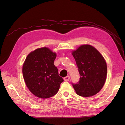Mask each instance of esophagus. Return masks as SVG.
Returning <instances> with one entry per match:
<instances>
[{"instance_id": "34e87169", "label": "esophagus", "mask_w": 125, "mask_h": 125, "mask_svg": "<svg viewBox=\"0 0 125 125\" xmlns=\"http://www.w3.org/2000/svg\"><path fill=\"white\" fill-rule=\"evenodd\" d=\"M63 79H64V80L66 81H68L70 79V77L69 76V75H67V76L64 77Z\"/></svg>"}]
</instances>
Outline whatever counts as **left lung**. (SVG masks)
Listing matches in <instances>:
<instances>
[{"mask_svg": "<svg viewBox=\"0 0 125 125\" xmlns=\"http://www.w3.org/2000/svg\"><path fill=\"white\" fill-rule=\"evenodd\" d=\"M80 80L72 84L78 95L90 97L103 88L106 79L107 65L99 52L90 45H83L73 52Z\"/></svg>", "mask_w": 125, "mask_h": 125, "instance_id": "left-lung-1", "label": "left lung"}]
</instances>
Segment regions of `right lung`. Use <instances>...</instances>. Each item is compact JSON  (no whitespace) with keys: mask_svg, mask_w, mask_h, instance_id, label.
Masks as SVG:
<instances>
[{"mask_svg":"<svg viewBox=\"0 0 125 125\" xmlns=\"http://www.w3.org/2000/svg\"><path fill=\"white\" fill-rule=\"evenodd\" d=\"M55 52L47 47L36 49L29 54L22 68L25 84L34 95L47 99L58 91L63 81L54 65Z\"/></svg>","mask_w":125,"mask_h":125,"instance_id":"add662e5","label":"right lung"}]
</instances>
